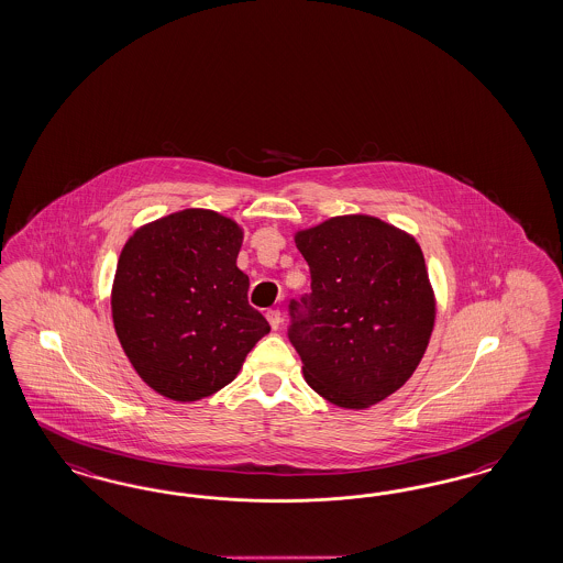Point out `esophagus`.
Listing matches in <instances>:
<instances>
[{"instance_id": "obj_1", "label": "esophagus", "mask_w": 563, "mask_h": 563, "mask_svg": "<svg viewBox=\"0 0 563 563\" xmlns=\"http://www.w3.org/2000/svg\"><path fill=\"white\" fill-rule=\"evenodd\" d=\"M266 318H268V322H271V327L274 330L278 329L280 322H283V313H280V310L266 311Z\"/></svg>"}]
</instances>
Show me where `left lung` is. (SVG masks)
Wrapping results in <instances>:
<instances>
[{"label": "left lung", "instance_id": "left-lung-1", "mask_svg": "<svg viewBox=\"0 0 563 563\" xmlns=\"http://www.w3.org/2000/svg\"><path fill=\"white\" fill-rule=\"evenodd\" d=\"M311 292L291 301L289 339L303 376L339 408L364 409L408 383L434 327L420 245L374 216L351 213L295 234Z\"/></svg>", "mask_w": 563, "mask_h": 563}]
</instances>
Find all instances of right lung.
<instances>
[{"instance_id":"right-lung-1","label":"right lung","mask_w":563,"mask_h":563,"mask_svg":"<svg viewBox=\"0 0 563 563\" xmlns=\"http://www.w3.org/2000/svg\"><path fill=\"white\" fill-rule=\"evenodd\" d=\"M241 227L212 210H183L141 227L118 257L112 318L136 374L173 401L233 383L271 324L247 301L236 268Z\"/></svg>"}]
</instances>
